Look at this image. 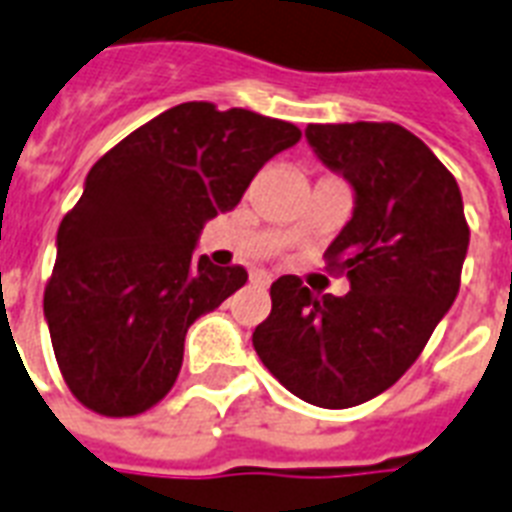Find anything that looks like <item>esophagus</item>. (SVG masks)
<instances>
[{
	"instance_id": "esophagus-1",
	"label": "esophagus",
	"mask_w": 512,
	"mask_h": 512,
	"mask_svg": "<svg viewBox=\"0 0 512 512\" xmlns=\"http://www.w3.org/2000/svg\"><path fill=\"white\" fill-rule=\"evenodd\" d=\"M251 283L269 285V283H272V275H269L267 269H253V272H251Z\"/></svg>"
}]
</instances>
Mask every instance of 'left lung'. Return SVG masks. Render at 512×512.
Wrapping results in <instances>:
<instances>
[{"instance_id":"1","label":"left lung","mask_w":512,"mask_h":512,"mask_svg":"<svg viewBox=\"0 0 512 512\" xmlns=\"http://www.w3.org/2000/svg\"><path fill=\"white\" fill-rule=\"evenodd\" d=\"M328 170L352 186V219L326 259L344 296L277 277L272 312L253 331L269 374L296 398L350 408L398 382L459 293L470 229L462 194L425 141L395 122L307 125Z\"/></svg>"}]
</instances>
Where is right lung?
Returning a JSON list of instances; mask_svg holds the SVG:
<instances>
[{
    "label": "right lung",
    "instance_id": "1",
    "mask_svg": "<svg viewBox=\"0 0 512 512\" xmlns=\"http://www.w3.org/2000/svg\"><path fill=\"white\" fill-rule=\"evenodd\" d=\"M299 138L291 122L189 101L90 168L45 288L55 360L82 406L136 417L168 395L189 326L248 280L243 267L194 259L202 227Z\"/></svg>",
    "mask_w": 512,
    "mask_h": 512
}]
</instances>
